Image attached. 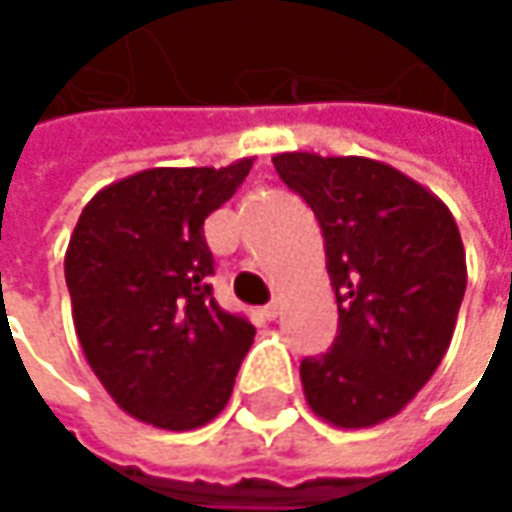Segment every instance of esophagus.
<instances>
[{"mask_svg":"<svg viewBox=\"0 0 512 512\" xmlns=\"http://www.w3.org/2000/svg\"><path fill=\"white\" fill-rule=\"evenodd\" d=\"M260 314H263L266 320H274V317L280 314V303L274 300V303H269V306H263V309H260Z\"/></svg>","mask_w":512,"mask_h":512,"instance_id":"1","label":"esophagus"}]
</instances>
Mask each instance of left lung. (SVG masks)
<instances>
[{
    "instance_id": "obj_1",
    "label": "left lung",
    "mask_w": 512,
    "mask_h": 512,
    "mask_svg": "<svg viewBox=\"0 0 512 512\" xmlns=\"http://www.w3.org/2000/svg\"><path fill=\"white\" fill-rule=\"evenodd\" d=\"M280 181L309 203L326 240L340 326L300 362L306 402L337 428L397 416L448 351L465 297V246L431 189L374 158L280 152Z\"/></svg>"
}]
</instances>
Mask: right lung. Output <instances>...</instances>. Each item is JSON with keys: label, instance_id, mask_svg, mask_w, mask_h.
<instances>
[{"label": "right lung", "instance_id": "add662e5", "mask_svg": "<svg viewBox=\"0 0 512 512\" xmlns=\"http://www.w3.org/2000/svg\"><path fill=\"white\" fill-rule=\"evenodd\" d=\"M252 161L135 172L96 192L70 235L64 280L81 351L115 405L147 425L212 422L255 340V326L212 297L203 238Z\"/></svg>", "mask_w": 512, "mask_h": 512}]
</instances>
